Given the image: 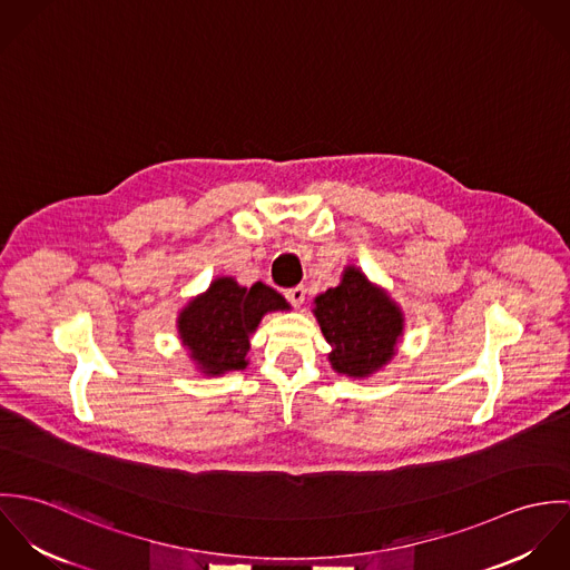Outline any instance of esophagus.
Wrapping results in <instances>:
<instances>
[{
    "label": "esophagus",
    "mask_w": 570,
    "mask_h": 570,
    "mask_svg": "<svg viewBox=\"0 0 570 570\" xmlns=\"http://www.w3.org/2000/svg\"><path fill=\"white\" fill-rule=\"evenodd\" d=\"M285 298H287L294 307H301V305L305 303V298H307V287H303V285L292 287V289L285 292Z\"/></svg>",
    "instance_id": "1"
}]
</instances>
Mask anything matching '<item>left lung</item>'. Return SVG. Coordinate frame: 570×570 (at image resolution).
<instances>
[{"mask_svg": "<svg viewBox=\"0 0 570 570\" xmlns=\"http://www.w3.org/2000/svg\"><path fill=\"white\" fill-rule=\"evenodd\" d=\"M314 316L331 344V368L353 380L382 371L395 357L406 326L391 294L355 265L344 267L337 287L314 298Z\"/></svg>", "mask_w": 570, "mask_h": 570, "instance_id": "1", "label": "left lung"}]
</instances>
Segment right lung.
I'll return each instance as SVG.
<instances>
[{
    "label": "right lung",
    "instance_id": "1",
    "mask_svg": "<svg viewBox=\"0 0 570 570\" xmlns=\"http://www.w3.org/2000/svg\"><path fill=\"white\" fill-rule=\"evenodd\" d=\"M287 309L289 303L263 283L244 287L233 276H217L179 309L177 335L197 373L222 377L249 364V337L263 316Z\"/></svg>",
    "mask_w": 570,
    "mask_h": 570
}]
</instances>
